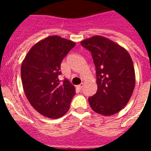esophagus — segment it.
Here are the masks:
<instances>
[{"mask_svg":"<svg viewBox=\"0 0 151 151\" xmlns=\"http://www.w3.org/2000/svg\"><path fill=\"white\" fill-rule=\"evenodd\" d=\"M83 86H84V83H82V84H80V85H77V88H78V89H80V90H81V89H82Z\"/></svg>","mask_w":151,"mask_h":151,"instance_id":"34e87169","label":"esophagus"}]
</instances>
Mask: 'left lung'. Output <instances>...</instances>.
<instances>
[{
  "label": "left lung",
  "instance_id": "obj_1",
  "mask_svg": "<svg viewBox=\"0 0 151 151\" xmlns=\"http://www.w3.org/2000/svg\"><path fill=\"white\" fill-rule=\"evenodd\" d=\"M91 52L97 76V93L88 98L91 108L103 116L120 111L132 95L135 73L129 52L112 40L101 35L81 41Z\"/></svg>",
  "mask_w": 151,
  "mask_h": 151
}]
</instances>
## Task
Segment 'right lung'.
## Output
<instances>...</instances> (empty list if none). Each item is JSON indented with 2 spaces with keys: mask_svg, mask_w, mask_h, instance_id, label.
I'll list each match as a JSON object with an SVG mask.
<instances>
[{
  "mask_svg": "<svg viewBox=\"0 0 151 151\" xmlns=\"http://www.w3.org/2000/svg\"><path fill=\"white\" fill-rule=\"evenodd\" d=\"M76 42L58 35L48 36L29 50L21 65L24 92L30 104L40 114L60 118L69 110L76 94L74 85L59 80L60 64Z\"/></svg>",
  "mask_w": 151,
  "mask_h": 151,
  "instance_id": "1",
  "label": "right lung"
}]
</instances>
